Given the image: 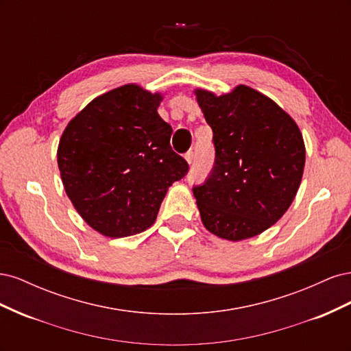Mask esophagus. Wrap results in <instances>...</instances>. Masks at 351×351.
Wrapping results in <instances>:
<instances>
[{
  "mask_svg": "<svg viewBox=\"0 0 351 351\" xmlns=\"http://www.w3.org/2000/svg\"><path fill=\"white\" fill-rule=\"evenodd\" d=\"M184 159H186V161H187V164L190 165V164H193V152H187L186 155H184Z\"/></svg>",
  "mask_w": 351,
  "mask_h": 351,
  "instance_id": "obj_1",
  "label": "esophagus"
}]
</instances>
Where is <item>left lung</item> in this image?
Instances as JSON below:
<instances>
[{"label":"left lung","instance_id":"1","mask_svg":"<svg viewBox=\"0 0 351 351\" xmlns=\"http://www.w3.org/2000/svg\"><path fill=\"white\" fill-rule=\"evenodd\" d=\"M193 92L215 145L214 169L193 189L202 224L230 241L258 236L285 214L300 187L306 147L299 125L246 84L222 95Z\"/></svg>","mask_w":351,"mask_h":351}]
</instances>
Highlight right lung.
Returning a JSON list of instances; mask_svg holds the SVG:
<instances>
[{
	"instance_id": "right-lung-1",
	"label": "right lung",
	"mask_w": 351,
	"mask_h": 351,
	"mask_svg": "<svg viewBox=\"0 0 351 351\" xmlns=\"http://www.w3.org/2000/svg\"><path fill=\"white\" fill-rule=\"evenodd\" d=\"M164 95L136 83L90 101L60 137L57 162L66 193L86 224L111 239L149 228L168 187L189 165L158 114Z\"/></svg>"
}]
</instances>
